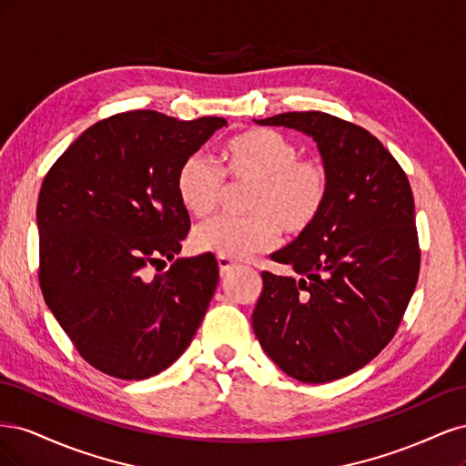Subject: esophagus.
<instances>
[{
    "mask_svg": "<svg viewBox=\"0 0 466 466\" xmlns=\"http://www.w3.org/2000/svg\"><path fill=\"white\" fill-rule=\"evenodd\" d=\"M218 266H219V276L221 278H225L228 276L233 268L237 266L233 260H229V258H221V257H218Z\"/></svg>",
    "mask_w": 466,
    "mask_h": 466,
    "instance_id": "1",
    "label": "esophagus"
}]
</instances>
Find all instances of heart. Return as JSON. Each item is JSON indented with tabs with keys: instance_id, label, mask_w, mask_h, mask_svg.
Wrapping results in <instances>:
<instances>
[{
	"instance_id": "heart-1",
	"label": "heart",
	"mask_w": 466,
	"mask_h": 466,
	"mask_svg": "<svg viewBox=\"0 0 466 466\" xmlns=\"http://www.w3.org/2000/svg\"><path fill=\"white\" fill-rule=\"evenodd\" d=\"M219 168L200 153L180 163L175 188L188 214L206 218L218 209L225 178L250 182L245 218H216L194 229L190 241L198 252L245 260L278 245L279 228L303 235L322 216L330 194L329 171L320 161L299 157L289 137L276 130L250 128L225 139Z\"/></svg>"
}]
</instances>
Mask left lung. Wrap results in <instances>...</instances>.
I'll return each mask as SVG.
<instances>
[{
	"instance_id": "obj_1",
	"label": "left lung",
	"mask_w": 466,
	"mask_h": 466,
	"mask_svg": "<svg viewBox=\"0 0 466 466\" xmlns=\"http://www.w3.org/2000/svg\"><path fill=\"white\" fill-rule=\"evenodd\" d=\"M260 126L311 136L330 178L322 216L272 255L298 278L262 272L252 313L262 350L301 383H329L370 363L397 332L420 274L410 182L358 124L284 112Z\"/></svg>"
}]
</instances>
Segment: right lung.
<instances>
[{
  "instance_id": "1",
  "label": "right lung",
  "mask_w": 466,
  "mask_h": 466,
  "mask_svg": "<svg viewBox=\"0 0 466 466\" xmlns=\"http://www.w3.org/2000/svg\"><path fill=\"white\" fill-rule=\"evenodd\" d=\"M219 116L132 110L93 124L56 161L36 206L38 281L56 320L95 370L161 373L188 348L219 279L211 255L175 258L190 218L175 178ZM173 259L163 275L150 266Z\"/></svg>"
}]
</instances>
